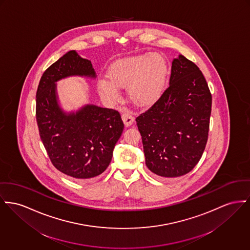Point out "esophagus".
Wrapping results in <instances>:
<instances>
[{"label": "esophagus", "mask_w": 250, "mask_h": 250, "mask_svg": "<svg viewBox=\"0 0 250 250\" xmlns=\"http://www.w3.org/2000/svg\"><path fill=\"white\" fill-rule=\"evenodd\" d=\"M122 120L125 124V126H130L134 122V117L132 116V114L130 112H125L122 114Z\"/></svg>", "instance_id": "esophagus-1"}]
</instances>
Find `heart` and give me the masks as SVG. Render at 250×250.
Masks as SVG:
<instances>
[{
  "label": "heart",
  "mask_w": 250,
  "mask_h": 250,
  "mask_svg": "<svg viewBox=\"0 0 250 250\" xmlns=\"http://www.w3.org/2000/svg\"><path fill=\"white\" fill-rule=\"evenodd\" d=\"M169 75L166 59L160 54L119 59L109 68L108 77L98 81L100 94L109 101L119 98V88L127 87L133 103L149 106L162 96Z\"/></svg>",
  "instance_id": "b5f03b06"
}]
</instances>
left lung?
Instances as JSON below:
<instances>
[{
	"label": "left lung",
	"instance_id": "obj_1",
	"mask_svg": "<svg viewBox=\"0 0 250 250\" xmlns=\"http://www.w3.org/2000/svg\"><path fill=\"white\" fill-rule=\"evenodd\" d=\"M210 112L211 94L204 75L179 55L172 62L169 88L136 118L147 168L162 177L191 171L205 149Z\"/></svg>",
	"mask_w": 250,
	"mask_h": 250
}]
</instances>
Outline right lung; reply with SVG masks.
<instances>
[{"label":"right lung","mask_w":250,"mask_h":250,"mask_svg":"<svg viewBox=\"0 0 250 250\" xmlns=\"http://www.w3.org/2000/svg\"><path fill=\"white\" fill-rule=\"evenodd\" d=\"M70 76L96 78L90 60L74 50L42 74L36 96V117L53 165L61 173L81 180L99 176L108 167L124 123L116 110L92 104L76 111H65L59 104L57 82Z\"/></svg>","instance_id":"obj_1"}]
</instances>
